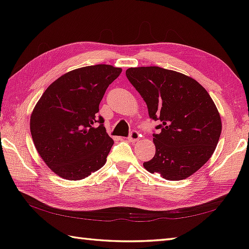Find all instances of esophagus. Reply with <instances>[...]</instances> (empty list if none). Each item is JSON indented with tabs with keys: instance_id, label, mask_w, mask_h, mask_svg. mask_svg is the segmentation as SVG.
<instances>
[{
	"instance_id": "34e87169",
	"label": "esophagus",
	"mask_w": 249,
	"mask_h": 249,
	"mask_svg": "<svg viewBox=\"0 0 249 249\" xmlns=\"http://www.w3.org/2000/svg\"><path fill=\"white\" fill-rule=\"evenodd\" d=\"M139 138H140V135H139L138 131L133 130V131H131V133L129 134L128 141H129V142H136L137 140H139Z\"/></svg>"
}]
</instances>
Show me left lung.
I'll list each match as a JSON object with an SVG mask.
<instances>
[{
    "label": "left lung",
    "mask_w": 249,
    "mask_h": 249,
    "mask_svg": "<svg viewBox=\"0 0 249 249\" xmlns=\"http://www.w3.org/2000/svg\"><path fill=\"white\" fill-rule=\"evenodd\" d=\"M145 102L149 115L160 120L156 152L143 167L168 181L187 178L208 161L221 133V119L206 89L192 77L157 66L126 71Z\"/></svg>",
    "instance_id": "8db88e82"
}]
</instances>
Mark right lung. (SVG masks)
Here are the masks:
<instances>
[{
  "mask_svg": "<svg viewBox=\"0 0 249 249\" xmlns=\"http://www.w3.org/2000/svg\"><path fill=\"white\" fill-rule=\"evenodd\" d=\"M121 72L122 68L106 64L77 68L52 82L35 105L32 139L56 176L79 181L107 161L113 140L97 112L106 89Z\"/></svg>",
  "mask_w": 249,
  "mask_h": 249,
  "instance_id": "1",
  "label": "right lung"
}]
</instances>
